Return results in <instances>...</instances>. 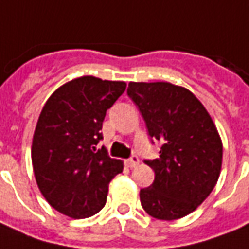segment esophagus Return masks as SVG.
I'll list each match as a JSON object with an SVG mask.
<instances>
[{"instance_id":"1","label":"esophagus","mask_w":249,"mask_h":249,"mask_svg":"<svg viewBox=\"0 0 249 249\" xmlns=\"http://www.w3.org/2000/svg\"><path fill=\"white\" fill-rule=\"evenodd\" d=\"M124 164H126V167L134 168V167H137L138 164H140V159H138V156H131L128 160L124 161Z\"/></svg>"}]
</instances>
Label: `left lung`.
Returning a JSON list of instances; mask_svg holds the SVG:
<instances>
[{
    "instance_id": "left-lung-1",
    "label": "left lung",
    "mask_w": 249,
    "mask_h": 249,
    "mask_svg": "<svg viewBox=\"0 0 249 249\" xmlns=\"http://www.w3.org/2000/svg\"><path fill=\"white\" fill-rule=\"evenodd\" d=\"M128 97L140 108L160 156L145 164L153 184L140 191L143 210L157 219L193 213L213 191L222 165V142L212 116L188 89L171 82H130Z\"/></svg>"
}]
</instances>
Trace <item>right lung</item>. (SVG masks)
Returning <instances> with one entry per match:
<instances>
[{"instance_id": "right-lung-1", "label": "right lung", "mask_w": 249, "mask_h": 249, "mask_svg": "<svg viewBox=\"0 0 249 249\" xmlns=\"http://www.w3.org/2000/svg\"><path fill=\"white\" fill-rule=\"evenodd\" d=\"M126 82L82 75L63 84L46 102L32 140V167L42 195L59 213L88 218L102 210L108 184L123 171L104 149L100 130Z\"/></svg>"}]
</instances>
